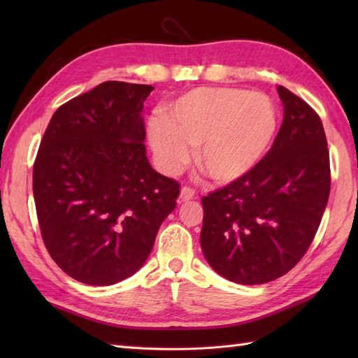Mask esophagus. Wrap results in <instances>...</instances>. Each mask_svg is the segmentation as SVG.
I'll return each mask as SVG.
<instances>
[{"instance_id":"1","label":"esophagus","mask_w":358,"mask_h":358,"mask_svg":"<svg viewBox=\"0 0 358 358\" xmlns=\"http://www.w3.org/2000/svg\"><path fill=\"white\" fill-rule=\"evenodd\" d=\"M195 196V191L192 187H189V186H185V187H181V194H180V199L183 200V201H187V200H192Z\"/></svg>"}]
</instances>
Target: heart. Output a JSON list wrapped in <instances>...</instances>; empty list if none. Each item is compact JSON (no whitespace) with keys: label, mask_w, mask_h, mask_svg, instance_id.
I'll return each mask as SVG.
<instances>
[{"label":"heart","mask_w":358,"mask_h":358,"mask_svg":"<svg viewBox=\"0 0 358 358\" xmlns=\"http://www.w3.org/2000/svg\"><path fill=\"white\" fill-rule=\"evenodd\" d=\"M275 106L263 94L234 87H199L178 96L166 120L149 124L158 166L178 173L196 148V164L217 181L231 183L260 162L277 131Z\"/></svg>","instance_id":"b5f03b06"}]
</instances>
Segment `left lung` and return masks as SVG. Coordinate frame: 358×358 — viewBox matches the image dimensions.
Returning a JSON list of instances; mask_svg holds the SVG:
<instances>
[{"label": "left lung", "instance_id": "obj_1", "mask_svg": "<svg viewBox=\"0 0 358 358\" xmlns=\"http://www.w3.org/2000/svg\"><path fill=\"white\" fill-rule=\"evenodd\" d=\"M283 123L260 162L203 196L200 243L210 268L240 285L291 271L313 243L331 191L329 150L318 113L283 86Z\"/></svg>", "mask_w": 358, "mask_h": 358}]
</instances>
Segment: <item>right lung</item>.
I'll use <instances>...</instances> for the list:
<instances>
[{"mask_svg": "<svg viewBox=\"0 0 358 358\" xmlns=\"http://www.w3.org/2000/svg\"><path fill=\"white\" fill-rule=\"evenodd\" d=\"M154 87L106 81L59 106L34 163V199L48 252L90 286L146 262L180 183L152 169L143 103Z\"/></svg>", "mask_w": 358, "mask_h": 358, "instance_id": "obj_1", "label": "right lung"}]
</instances>
